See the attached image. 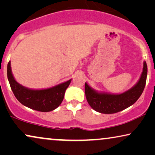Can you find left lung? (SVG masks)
Returning a JSON list of instances; mask_svg holds the SVG:
<instances>
[{"label": "left lung", "mask_w": 155, "mask_h": 155, "mask_svg": "<svg viewBox=\"0 0 155 155\" xmlns=\"http://www.w3.org/2000/svg\"><path fill=\"white\" fill-rule=\"evenodd\" d=\"M147 76V66L143 62V69L138 81L131 88L122 94L99 92L85 83L86 100L94 110L105 114H112L123 110L137 101L145 88Z\"/></svg>", "instance_id": "left-lung-1"}]
</instances>
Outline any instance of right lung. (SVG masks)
I'll return each instance as SVG.
<instances>
[{
	"mask_svg": "<svg viewBox=\"0 0 155 155\" xmlns=\"http://www.w3.org/2000/svg\"><path fill=\"white\" fill-rule=\"evenodd\" d=\"M8 79L15 98L23 106L40 112H49L56 109L62 102L66 90L71 79L53 87L32 89L18 83L12 74L10 61L8 64Z\"/></svg>",
	"mask_w": 155,
	"mask_h": 155,
	"instance_id": "right-lung-1",
	"label": "right lung"
}]
</instances>
